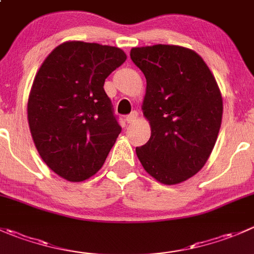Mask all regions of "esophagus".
<instances>
[{"label": "esophagus", "mask_w": 254, "mask_h": 254, "mask_svg": "<svg viewBox=\"0 0 254 254\" xmlns=\"http://www.w3.org/2000/svg\"><path fill=\"white\" fill-rule=\"evenodd\" d=\"M136 119H137V112H131L129 115H127V118H125L127 124H132L134 122H136Z\"/></svg>", "instance_id": "1"}]
</instances>
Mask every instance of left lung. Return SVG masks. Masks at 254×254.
Listing matches in <instances>:
<instances>
[{
    "mask_svg": "<svg viewBox=\"0 0 254 254\" xmlns=\"http://www.w3.org/2000/svg\"><path fill=\"white\" fill-rule=\"evenodd\" d=\"M146 78L142 110L151 136L136 155L165 185L197 174L212 152L222 122V97L203 59L180 46L155 44L130 51Z\"/></svg>",
    "mask_w": 254,
    "mask_h": 254,
    "instance_id": "obj_1",
    "label": "left lung"
}]
</instances>
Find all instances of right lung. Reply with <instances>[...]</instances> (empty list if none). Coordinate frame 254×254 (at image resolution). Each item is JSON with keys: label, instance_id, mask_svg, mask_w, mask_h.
Masks as SVG:
<instances>
[{"label": "right lung", "instance_id": "obj_1", "mask_svg": "<svg viewBox=\"0 0 254 254\" xmlns=\"http://www.w3.org/2000/svg\"><path fill=\"white\" fill-rule=\"evenodd\" d=\"M125 59L117 47L65 42L37 72L27 107L29 130L42 160L68 181L97 174L122 131L104 82Z\"/></svg>", "mask_w": 254, "mask_h": 254}]
</instances>
